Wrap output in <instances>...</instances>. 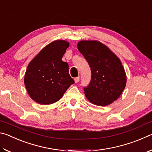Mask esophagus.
I'll return each mask as SVG.
<instances>
[{"label": "esophagus", "instance_id": "1", "mask_svg": "<svg viewBox=\"0 0 152 152\" xmlns=\"http://www.w3.org/2000/svg\"><path fill=\"white\" fill-rule=\"evenodd\" d=\"M74 81H75V83H78L80 81V77H76V78H74Z\"/></svg>", "mask_w": 152, "mask_h": 152}]
</instances>
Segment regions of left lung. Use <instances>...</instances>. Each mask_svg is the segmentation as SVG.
Instances as JSON below:
<instances>
[{"label": "left lung", "mask_w": 152, "mask_h": 152, "mask_svg": "<svg viewBox=\"0 0 152 152\" xmlns=\"http://www.w3.org/2000/svg\"><path fill=\"white\" fill-rule=\"evenodd\" d=\"M77 48L91 68V81L84 88L86 99L97 106H107L125 89L127 76L120 59L97 40H82Z\"/></svg>", "instance_id": "left-lung-1"}]
</instances>
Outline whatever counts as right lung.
<instances>
[{
    "instance_id": "right-lung-1",
    "label": "right lung",
    "mask_w": 152,
    "mask_h": 152,
    "mask_svg": "<svg viewBox=\"0 0 152 152\" xmlns=\"http://www.w3.org/2000/svg\"><path fill=\"white\" fill-rule=\"evenodd\" d=\"M70 43L55 40L45 45L28 65L24 76L29 96L40 104L58 101L74 80L69 74L68 64L62 61Z\"/></svg>"
}]
</instances>
